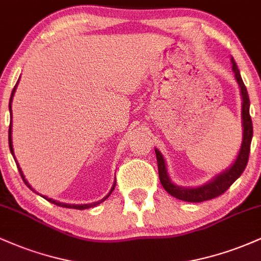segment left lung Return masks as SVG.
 Wrapping results in <instances>:
<instances>
[{
    "mask_svg": "<svg viewBox=\"0 0 261 261\" xmlns=\"http://www.w3.org/2000/svg\"><path fill=\"white\" fill-rule=\"evenodd\" d=\"M232 61V68L233 72L236 74V80L238 82L239 87H241L242 93V119H243V142H242L241 151H239L238 157L234 163L232 164L229 169L223 172L222 174L217 175L214 180H211L207 184L202 185L199 188H180L178 185H174L170 181L168 173H167L166 163H164L163 155L158 149H155V155H157V164H158V175H160V180L162 187L166 189V191L170 194L172 196L180 199L182 201L188 202H202L207 201V200L215 199V197L222 195L226 190H228L230 185L234 182L242 173L244 172L245 167L248 164V160H249L250 153V143L251 137H253V122H251V118L249 114V95H248L247 88L243 83V80L241 77V72L238 70L234 60Z\"/></svg>",
    "mask_w": 261,
    "mask_h": 261,
    "instance_id": "1",
    "label": "left lung"
}]
</instances>
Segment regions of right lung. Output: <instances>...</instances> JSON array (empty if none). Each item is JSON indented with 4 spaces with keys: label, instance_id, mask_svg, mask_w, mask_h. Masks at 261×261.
Here are the masks:
<instances>
[{
    "label": "right lung",
    "instance_id": "right-lung-1",
    "mask_svg": "<svg viewBox=\"0 0 261 261\" xmlns=\"http://www.w3.org/2000/svg\"><path fill=\"white\" fill-rule=\"evenodd\" d=\"M18 83V82H17ZM16 87H17V85L14 86V88H13V91H12V94H11V99H10V113H11V115H12V110H11V103H12V97H13V94H14V91H16ZM12 119V118H11ZM11 127H12V122L10 124V130H8V143H10V149H11V153L13 154V147H12V137H11V134H12V131H11ZM17 167H18V170H19V173H20V176H22V179H23V181L25 182V185L27 187H28L29 189H32V187L31 185L28 184V181L25 180L24 179V175H23V173H22V170H20V168H19V166H18V163H17ZM116 184V182H115ZM115 184H114V187H113V189H112V191L114 190V188H115ZM33 190V189H32ZM34 191V190H33ZM112 191H110V193H112ZM109 196V195H108ZM107 196V197H108ZM45 200H47V201L49 202H51V203H55V205H58V206H61V207H66V208H76V210H85V208H89V207H93V206H97L98 203H100V202H103L104 200H107V197H104L103 200H100V201H98V202H93V203H85V205H70V203H62V202H59V201H56V200H53V199H49V197H46V196H43Z\"/></svg>",
    "mask_w": 261,
    "mask_h": 261
}]
</instances>
